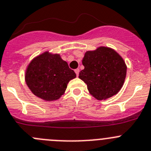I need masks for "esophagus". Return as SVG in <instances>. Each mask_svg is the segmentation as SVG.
Returning <instances> with one entry per match:
<instances>
[{
  "mask_svg": "<svg viewBox=\"0 0 151 151\" xmlns=\"http://www.w3.org/2000/svg\"><path fill=\"white\" fill-rule=\"evenodd\" d=\"M74 71H75L76 74H77V77H78V75H79V72H80V70H79V68L75 69V70H74Z\"/></svg>",
  "mask_w": 151,
  "mask_h": 151,
  "instance_id": "obj_1",
  "label": "esophagus"
}]
</instances>
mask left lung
<instances>
[{"label": "left lung", "mask_w": 151, "mask_h": 151, "mask_svg": "<svg viewBox=\"0 0 151 151\" xmlns=\"http://www.w3.org/2000/svg\"><path fill=\"white\" fill-rule=\"evenodd\" d=\"M84 69L79 78L84 81L90 95L97 100H106L118 94L127 75V65L114 49L101 46L88 50L82 60Z\"/></svg>", "instance_id": "left-lung-1"}]
</instances>
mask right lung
Returning <instances> with one entry per match:
<instances>
[{
  "label": "right lung",
  "instance_id": "1",
  "mask_svg": "<svg viewBox=\"0 0 151 151\" xmlns=\"http://www.w3.org/2000/svg\"><path fill=\"white\" fill-rule=\"evenodd\" d=\"M76 74L59 53L49 50L29 62L24 74L25 82L35 96L45 101L60 99L65 94L69 81Z\"/></svg>",
  "mask_w": 151,
  "mask_h": 151
}]
</instances>
